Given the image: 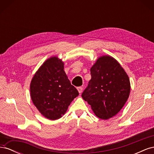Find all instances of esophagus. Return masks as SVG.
<instances>
[{"instance_id":"obj_1","label":"esophagus","mask_w":154,"mask_h":154,"mask_svg":"<svg viewBox=\"0 0 154 154\" xmlns=\"http://www.w3.org/2000/svg\"><path fill=\"white\" fill-rule=\"evenodd\" d=\"M77 89H78V92L80 93H82V91H83V88L82 87H78L77 88Z\"/></svg>"}]
</instances>
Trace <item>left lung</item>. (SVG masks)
Here are the masks:
<instances>
[{"instance_id":"1","label":"left lung","mask_w":154,"mask_h":154,"mask_svg":"<svg viewBox=\"0 0 154 154\" xmlns=\"http://www.w3.org/2000/svg\"><path fill=\"white\" fill-rule=\"evenodd\" d=\"M91 80L82 97L97 118L106 120L117 114L127 101L129 78L117 60L102 56L91 69Z\"/></svg>"}]
</instances>
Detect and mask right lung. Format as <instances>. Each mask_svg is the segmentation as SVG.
<instances>
[{"label": "right lung", "instance_id": "add662e5", "mask_svg": "<svg viewBox=\"0 0 154 154\" xmlns=\"http://www.w3.org/2000/svg\"><path fill=\"white\" fill-rule=\"evenodd\" d=\"M63 65L58 57L48 59L31 82L32 103L45 118L51 120L62 118L70 103L79 95L65 72Z\"/></svg>", "mask_w": 154, "mask_h": 154}]
</instances>
